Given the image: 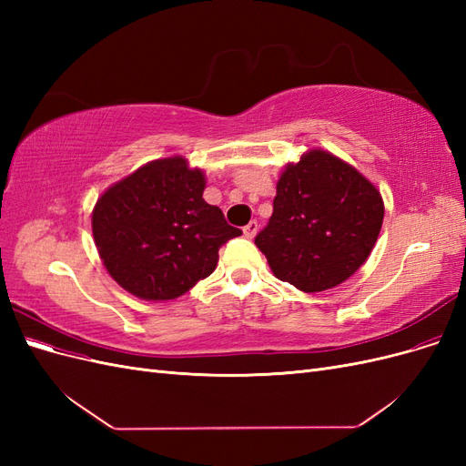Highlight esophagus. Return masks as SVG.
<instances>
[{"instance_id":"34e87169","label":"esophagus","mask_w":466,"mask_h":466,"mask_svg":"<svg viewBox=\"0 0 466 466\" xmlns=\"http://www.w3.org/2000/svg\"><path fill=\"white\" fill-rule=\"evenodd\" d=\"M257 231H258V221H255V219L248 221V223L245 225V228H243V233H245V237H247V238H252V237H255V235H257Z\"/></svg>"}]
</instances>
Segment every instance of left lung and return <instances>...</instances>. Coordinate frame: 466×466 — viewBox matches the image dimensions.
<instances>
[{
	"label": "left lung",
	"instance_id": "left-lung-1",
	"mask_svg": "<svg viewBox=\"0 0 466 466\" xmlns=\"http://www.w3.org/2000/svg\"><path fill=\"white\" fill-rule=\"evenodd\" d=\"M380 194L354 167L313 149L278 180L272 218L255 237L278 279L305 293L342 284L383 225Z\"/></svg>",
	"mask_w": 466,
	"mask_h": 466
}]
</instances>
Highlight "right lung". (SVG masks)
I'll list each match as a JSON object with an SVG mask.
<instances>
[{"label": "right lung", "mask_w": 466, "mask_h": 466, "mask_svg": "<svg viewBox=\"0 0 466 466\" xmlns=\"http://www.w3.org/2000/svg\"><path fill=\"white\" fill-rule=\"evenodd\" d=\"M202 171L182 157L159 159L110 187L93 211V237L108 274L137 298L167 301L218 266L241 229L204 198Z\"/></svg>", "instance_id": "obj_1"}]
</instances>
